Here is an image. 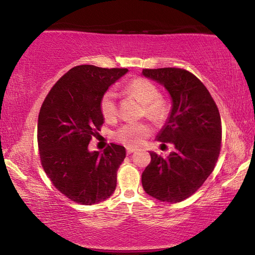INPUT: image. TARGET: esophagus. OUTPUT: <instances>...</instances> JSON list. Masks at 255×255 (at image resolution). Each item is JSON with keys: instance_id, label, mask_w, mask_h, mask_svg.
<instances>
[{"instance_id": "34e87169", "label": "esophagus", "mask_w": 255, "mask_h": 255, "mask_svg": "<svg viewBox=\"0 0 255 255\" xmlns=\"http://www.w3.org/2000/svg\"><path fill=\"white\" fill-rule=\"evenodd\" d=\"M126 149H127V154H131V153H133L136 150L133 147H130V146H128V147H126Z\"/></svg>"}]
</instances>
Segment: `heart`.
I'll list each match as a JSON object with an SVG mask.
<instances>
[{"mask_svg":"<svg viewBox=\"0 0 255 255\" xmlns=\"http://www.w3.org/2000/svg\"><path fill=\"white\" fill-rule=\"evenodd\" d=\"M126 90L146 105V114L148 117L156 120H162L166 117L169 107L166 101L159 97L157 86L152 82L137 77L129 82L126 85ZM100 111L107 122H111L117 117V93L114 90L110 89L102 94ZM150 133L152 127L147 123H128L115 131L114 138L124 145L136 147L143 144Z\"/></svg>","mask_w":255,"mask_h":255,"instance_id":"heart-1","label":"heart"}]
</instances>
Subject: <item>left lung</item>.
<instances>
[{"instance_id": "1", "label": "left lung", "mask_w": 255, "mask_h": 255, "mask_svg": "<svg viewBox=\"0 0 255 255\" xmlns=\"http://www.w3.org/2000/svg\"><path fill=\"white\" fill-rule=\"evenodd\" d=\"M145 77L169 92L172 108L156 139L172 143L167 157L150 152V163L141 174V184L150 197L180 202L193 195L214 171L222 143L218 108L201 81L175 67L143 70Z\"/></svg>"}]
</instances>
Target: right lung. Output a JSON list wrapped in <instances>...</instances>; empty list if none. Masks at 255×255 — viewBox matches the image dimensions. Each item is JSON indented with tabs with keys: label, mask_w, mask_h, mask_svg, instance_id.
Returning a JSON list of instances; mask_svg holds the SVG:
<instances>
[{
	"label": "right lung",
	"mask_w": 255,
	"mask_h": 255,
	"mask_svg": "<svg viewBox=\"0 0 255 255\" xmlns=\"http://www.w3.org/2000/svg\"><path fill=\"white\" fill-rule=\"evenodd\" d=\"M127 68L73 67L47 94L38 117L37 137L42 167L55 188L81 205L109 198L126 157L124 146L110 144L90 152L89 143L105 118L100 99Z\"/></svg>",
	"instance_id": "1"
}]
</instances>
